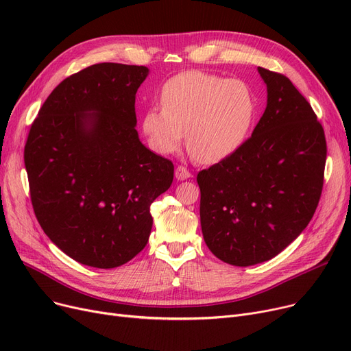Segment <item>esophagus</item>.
Masks as SVG:
<instances>
[{"instance_id": "1", "label": "esophagus", "mask_w": 351, "mask_h": 351, "mask_svg": "<svg viewBox=\"0 0 351 351\" xmlns=\"http://www.w3.org/2000/svg\"><path fill=\"white\" fill-rule=\"evenodd\" d=\"M192 176V173L188 171V168H185V166H178V168L175 169V178L178 180H186Z\"/></svg>"}]
</instances>
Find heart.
<instances>
[{
    "instance_id": "b5f03b06",
    "label": "heart",
    "mask_w": 351,
    "mask_h": 351,
    "mask_svg": "<svg viewBox=\"0 0 351 351\" xmlns=\"http://www.w3.org/2000/svg\"><path fill=\"white\" fill-rule=\"evenodd\" d=\"M162 106H151L142 118V131L160 155L179 151L186 131L189 151L204 163L229 158L253 128L257 101L241 80L189 71L165 82Z\"/></svg>"
}]
</instances>
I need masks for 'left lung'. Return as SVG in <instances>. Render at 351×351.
<instances>
[{
	"label": "left lung",
	"instance_id": "8db88e82",
	"mask_svg": "<svg viewBox=\"0 0 351 351\" xmlns=\"http://www.w3.org/2000/svg\"><path fill=\"white\" fill-rule=\"evenodd\" d=\"M267 104L252 136L197 173L200 226L225 263L270 261L306 229L319 205L326 165L324 131L310 104L280 73L257 66Z\"/></svg>",
	"mask_w": 351,
	"mask_h": 351
}]
</instances>
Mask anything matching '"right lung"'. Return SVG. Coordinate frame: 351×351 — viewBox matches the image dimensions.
<instances>
[{"label":"right lung","mask_w":351,"mask_h":351,"mask_svg":"<svg viewBox=\"0 0 351 351\" xmlns=\"http://www.w3.org/2000/svg\"><path fill=\"white\" fill-rule=\"evenodd\" d=\"M149 69L104 62L64 80L31 125L24 162L36 219L65 254L114 269L146 246L173 163L141 142L135 97Z\"/></svg>","instance_id":"1"}]
</instances>
